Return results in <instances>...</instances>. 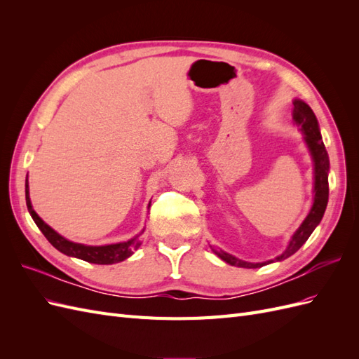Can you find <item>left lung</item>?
<instances>
[{
	"mask_svg": "<svg viewBox=\"0 0 359 359\" xmlns=\"http://www.w3.org/2000/svg\"><path fill=\"white\" fill-rule=\"evenodd\" d=\"M292 118L298 128L304 133V139L310 148V153L313 156L314 161V202L311 206V211L307 215V219L302 222L299 226V229L293 233L292 240L285 250L283 253L276 257V260H285L293 253H297L301 248V245L309 240V236L311 232L316 229V226L320 223L325 210H327V203H328V194H330V187H328V170H330V160H328V153L325 149L323 140L319 132V124L316 115L313 114L311 107L304 103L302 100H295L293 102V111H292ZM212 252L219 256L222 260H224L226 264L233 265V266H241V268H260L264 265H268L274 260H268V262L262 264H253V262H245V260L238 259L226 252H217L215 248H212Z\"/></svg>",
	"mask_w": 359,
	"mask_h": 359,
	"instance_id": "1",
	"label": "left lung"
}]
</instances>
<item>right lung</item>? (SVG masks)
I'll return each mask as SVG.
<instances>
[{"label":"right lung","mask_w":359,"mask_h":359,"mask_svg":"<svg viewBox=\"0 0 359 359\" xmlns=\"http://www.w3.org/2000/svg\"><path fill=\"white\" fill-rule=\"evenodd\" d=\"M25 199H27V206H28V211L32 217V220L36 222V224L39 226V229L41 231V233L46 236V240L53 247L60 250L61 253L67 255V256L78 257V259L85 260V262H91V264L111 265V264L121 262V260L130 257L133 255L135 250H137L139 245L142 244V241H140L137 236L132 238V240H128L126 243L111 244V245H100V247L72 243V241L66 240V238H62L61 235H58L53 229H50V227L36 214V211L32 210L31 201H29V191H28V177H27V182H25Z\"/></svg>","instance_id":"obj_1"}]
</instances>
